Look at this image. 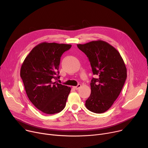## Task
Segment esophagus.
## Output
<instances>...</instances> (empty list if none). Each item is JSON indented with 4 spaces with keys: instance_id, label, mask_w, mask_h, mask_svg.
<instances>
[{
    "instance_id": "obj_1",
    "label": "esophagus",
    "mask_w": 148,
    "mask_h": 148,
    "mask_svg": "<svg viewBox=\"0 0 148 148\" xmlns=\"http://www.w3.org/2000/svg\"><path fill=\"white\" fill-rule=\"evenodd\" d=\"M81 86H82V85H81L80 84H79L78 85H77V86H74V88L75 89H79V88H81Z\"/></svg>"
}]
</instances>
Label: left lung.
Returning <instances> with one entry per match:
<instances>
[{
	"instance_id": "obj_1",
	"label": "left lung",
	"mask_w": 148,
	"mask_h": 148,
	"mask_svg": "<svg viewBox=\"0 0 148 148\" xmlns=\"http://www.w3.org/2000/svg\"><path fill=\"white\" fill-rule=\"evenodd\" d=\"M77 47L88 58L93 74L98 76L91 80V93L85 106L90 112L103 113L122 89L127 75L125 64L119 51L106 41H92Z\"/></svg>"
}]
</instances>
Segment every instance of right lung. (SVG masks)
<instances>
[{
	"mask_svg": "<svg viewBox=\"0 0 148 148\" xmlns=\"http://www.w3.org/2000/svg\"><path fill=\"white\" fill-rule=\"evenodd\" d=\"M71 44L41 42L31 50L23 62L20 77L29 100L42 112H60L66 105L71 88L53 82L59 79L60 57Z\"/></svg>",
	"mask_w": 148,
	"mask_h": 148,
	"instance_id": "1",
	"label": "right lung"
}]
</instances>
